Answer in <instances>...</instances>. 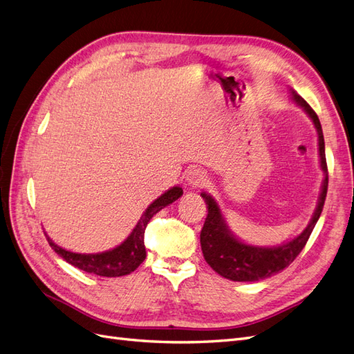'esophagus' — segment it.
Returning <instances> with one entry per match:
<instances>
[{
    "mask_svg": "<svg viewBox=\"0 0 354 354\" xmlns=\"http://www.w3.org/2000/svg\"><path fill=\"white\" fill-rule=\"evenodd\" d=\"M186 180L192 187H201L207 183V174L199 168H192L186 173Z\"/></svg>",
    "mask_w": 354,
    "mask_h": 354,
    "instance_id": "obj_1",
    "label": "esophagus"
}]
</instances>
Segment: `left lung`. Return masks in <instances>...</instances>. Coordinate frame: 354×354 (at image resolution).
<instances>
[{
    "label": "left lung",
    "instance_id": "1",
    "mask_svg": "<svg viewBox=\"0 0 354 354\" xmlns=\"http://www.w3.org/2000/svg\"><path fill=\"white\" fill-rule=\"evenodd\" d=\"M291 94L292 100L298 106H301L315 124L319 138L320 168H322L325 176L316 211L303 233L298 234L292 241L285 242L279 246H270V248L269 246L248 245L239 241L230 232L216 199L205 194V192L201 194V196L205 199L208 208V216L201 230V248L203 259L212 267V270H216L220 276L234 282H255L283 270L303 251L324 209L328 192V167L322 125H320L316 112L310 108V104L301 95H298L294 90Z\"/></svg>",
    "mask_w": 354,
    "mask_h": 354
}]
</instances>
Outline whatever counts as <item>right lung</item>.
<instances>
[{
	"label": "right lung",
	"mask_w": 354,
	"mask_h": 354,
	"mask_svg": "<svg viewBox=\"0 0 354 354\" xmlns=\"http://www.w3.org/2000/svg\"><path fill=\"white\" fill-rule=\"evenodd\" d=\"M183 195V189L174 186L167 190L164 195H160L155 199L147 209L143 212L142 218L138 220L133 232L121 245L111 251H104L99 254H77L63 250L62 246L56 245L48 236V243L63 260H66L69 264L78 267V269L93 273L103 277H118L124 274H130L134 272L138 266L146 259V248H145V230L147 223L155 216L158 211L165 208L169 203L177 201Z\"/></svg>",
	"instance_id": "right-lung-1"
}]
</instances>
